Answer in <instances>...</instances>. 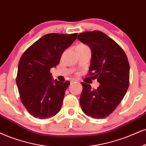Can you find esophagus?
Returning a JSON list of instances; mask_svg holds the SVG:
<instances>
[{"label": "esophagus", "instance_id": "1", "mask_svg": "<svg viewBox=\"0 0 146 146\" xmlns=\"http://www.w3.org/2000/svg\"><path fill=\"white\" fill-rule=\"evenodd\" d=\"M76 81H77V80H76V79H74V78H73V79H72L71 83H73V82H76Z\"/></svg>", "mask_w": 146, "mask_h": 146}]
</instances>
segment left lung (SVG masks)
Returning a JSON list of instances; mask_svg holds the SVG:
<instances>
[{"instance_id": "obj_1", "label": "left lung", "mask_w": 146, "mask_h": 146, "mask_svg": "<svg viewBox=\"0 0 146 146\" xmlns=\"http://www.w3.org/2000/svg\"><path fill=\"white\" fill-rule=\"evenodd\" d=\"M77 39L91 48L89 74L100 84L92 89L90 84L81 82L80 106L87 116L106 118L116 108L129 88L128 59L123 48L101 31L80 33Z\"/></svg>"}]
</instances>
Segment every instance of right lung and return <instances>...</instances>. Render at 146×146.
<instances>
[{
    "instance_id": "add662e5",
    "label": "right lung",
    "mask_w": 146,
    "mask_h": 146,
    "mask_svg": "<svg viewBox=\"0 0 146 146\" xmlns=\"http://www.w3.org/2000/svg\"><path fill=\"white\" fill-rule=\"evenodd\" d=\"M77 35L48 34L32 44L20 58L16 83L21 102L35 118H51L62 108L70 82L52 79L50 70L58 65L63 53Z\"/></svg>"
}]
</instances>
